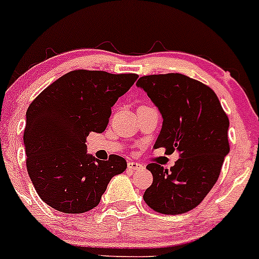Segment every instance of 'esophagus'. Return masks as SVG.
I'll return each mask as SVG.
<instances>
[{
    "label": "esophagus",
    "mask_w": 259,
    "mask_h": 259,
    "mask_svg": "<svg viewBox=\"0 0 259 259\" xmlns=\"http://www.w3.org/2000/svg\"><path fill=\"white\" fill-rule=\"evenodd\" d=\"M143 167V165L139 164V162H135V161H130L128 164H127V168H128L130 171H135V170H139V168Z\"/></svg>",
    "instance_id": "1"
}]
</instances>
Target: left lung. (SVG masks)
<instances>
[{"instance_id":"left-lung-1","label":"left lung","mask_w":259,"mask_h":259,"mask_svg":"<svg viewBox=\"0 0 259 259\" xmlns=\"http://www.w3.org/2000/svg\"><path fill=\"white\" fill-rule=\"evenodd\" d=\"M136 85L147 93L162 117L154 148L177 150L180 158L170 170L156 162L147 165L153 184L143 199L161 214L186 213L196 208L218 181L230 152L229 118L215 93L187 75H144Z\"/></svg>"}]
</instances>
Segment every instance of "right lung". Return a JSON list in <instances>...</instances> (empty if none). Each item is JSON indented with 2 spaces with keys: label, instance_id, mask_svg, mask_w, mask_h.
Masks as SVG:
<instances>
[{
  "label": "right lung",
  "instance_id": "obj_1",
  "mask_svg": "<svg viewBox=\"0 0 259 259\" xmlns=\"http://www.w3.org/2000/svg\"><path fill=\"white\" fill-rule=\"evenodd\" d=\"M138 75L72 71L55 80L27 110L23 136L29 177L46 204L67 214L95 208L112 177L127 162L87 153L91 132L105 131L111 107Z\"/></svg>",
  "mask_w": 259,
  "mask_h": 259
}]
</instances>
